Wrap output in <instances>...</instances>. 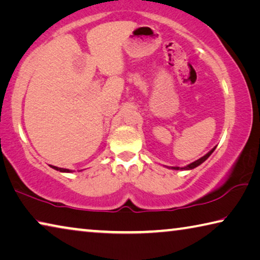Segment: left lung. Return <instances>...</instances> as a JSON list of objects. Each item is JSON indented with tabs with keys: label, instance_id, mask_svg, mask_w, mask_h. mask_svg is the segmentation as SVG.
<instances>
[{
	"label": "left lung",
	"instance_id": "8db88e82",
	"mask_svg": "<svg viewBox=\"0 0 260 260\" xmlns=\"http://www.w3.org/2000/svg\"><path fill=\"white\" fill-rule=\"evenodd\" d=\"M215 150V147H213L212 148V150L207 153V154H205L204 156H202L201 159H198V160H196V161H193L192 164H190V165H188V166H185V167H169V168H172V169H175V170H190V169H193V168H196V167H198L199 165H202L204 161H205L208 156H210L212 153H213V151Z\"/></svg>",
	"mask_w": 260,
	"mask_h": 260
}]
</instances>
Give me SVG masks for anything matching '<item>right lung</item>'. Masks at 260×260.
Wrapping results in <instances>:
<instances>
[{"label": "right lung", "instance_id": "right-lung-1", "mask_svg": "<svg viewBox=\"0 0 260 260\" xmlns=\"http://www.w3.org/2000/svg\"><path fill=\"white\" fill-rule=\"evenodd\" d=\"M50 167L54 168V169H56V170H58V172H62V173H70V172H71V170H69V169H64V168H58V167H55V166H50Z\"/></svg>", "mask_w": 260, "mask_h": 260}]
</instances>
